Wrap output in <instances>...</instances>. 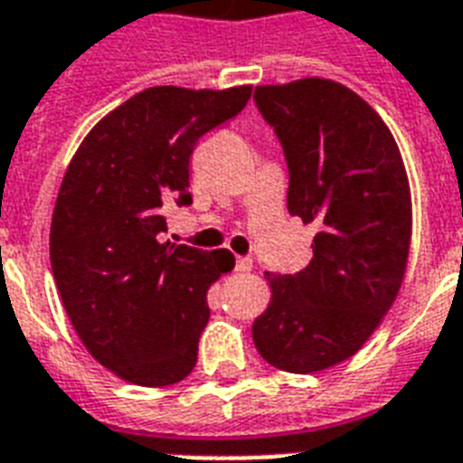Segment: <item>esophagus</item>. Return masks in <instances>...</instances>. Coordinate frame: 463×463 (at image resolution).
Segmentation results:
<instances>
[{
    "mask_svg": "<svg viewBox=\"0 0 463 463\" xmlns=\"http://www.w3.org/2000/svg\"><path fill=\"white\" fill-rule=\"evenodd\" d=\"M251 259L250 257H238L235 259V270H240V273H247V270H251Z\"/></svg>",
    "mask_w": 463,
    "mask_h": 463,
    "instance_id": "1",
    "label": "esophagus"
}]
</instances>
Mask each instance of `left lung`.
Instances as JSON below:
<instances>
[{
    "label": "left lung",
    "mask_w": 463,
    "mask_h": 463,
    "mask_svg": "<svg viewBox=\"0 0 463 463\" xmlns=\"http://www.w3.org/2000/svg\"><path fill=\"white\" fill-rule=\"evenodd\" d=\"M254 101L283 145L288 212L318 232L307 269L266 273L270 302L251 337L270 366L317 373L354 356L397 299L411 242L407 171L390 128L340 82L259 85Z\"/></svg>",
    "instance_id": "8db88e82"
}]
</instances>
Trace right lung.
I'll return each mask as SVG.
<instances>
[{
	"mask_svg": "<svg viewBox=\"0 0 463 463\" xmlns=\"http://www.w3.org/2000/svg\"><path fill=\"white\" fill-rule=\"evenodd\" d=\"M251 85H161L88 133L56 197L49 259L75 333L101 366L142 388L183 381L209 321L206 292L235 257L161 242L164 206H190V156L238 116Z\"/></svg>",
	"mask_w": 463,
	"mask_h": 463,
	"instance_id": "1",
	"label": "right lung"
}]
</instances>
